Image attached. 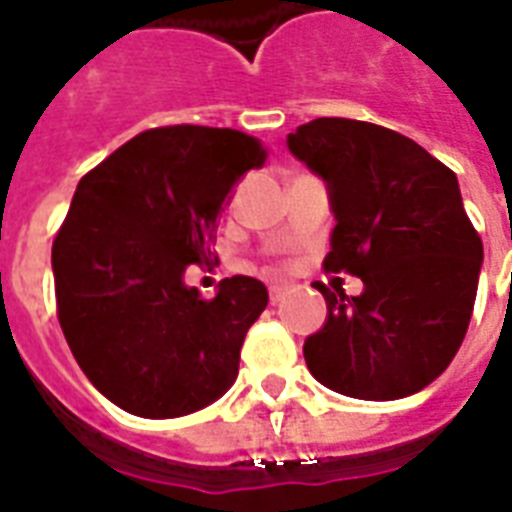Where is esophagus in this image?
<instances>
[{
    "instance_id": "1",
    "label": "esophagus",
    "mask_w": 512,
    "mask_h": 512,
    "mask_svg": "<svg viewBox=\"0 0 512 512\" xmlns=\"http://www.w3.org/2000/svg\"><path fill=\"white\" fill-rule=\"evenodd\" d=\"M289 292V284H281V281H276V284H271L268 287V297H271V303H279V300H284V295Z\"/></svg>"
}]
</instances>
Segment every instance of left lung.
I'll use <instances>...</instances> for the list:
<instances>
[{
	"label": "left lung",
	"mask_w": 512,
	"mask_h": 512,
	"mask_svg": "<svg viewBox=\"0 0 512 512\" xmlns=\"http://www.w3.org/2000/svg\"><path fill=\"white\" fill-rule=\"evenodd\" d=\"M287 143L327 180L337 225L324 271L364 281L358 297L313 284L329 313L305 364L342 396H412L452 364L476 303L484 244L457 175L406 135L356 119L321 116Z\"/></svg>",
	"instance_id": "1"
}]
</instances>
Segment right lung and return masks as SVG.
I'll return each mask as SVG.
<instances>
[{
  "label": "right lung",
  "mask_w": 512,
  "mask_h": 512,
  "mask_svg": "<svg viewBox=\"0 0 512 512\" xmlns=\"http://www.w3.org/2000/svg\"><path fill=\"white\" fill-rule=\"evenodd\" d=\"M263 164L247 132L175 124L135 135L76 185L52 241L58 321L87 380L124 412L183 417L236 380L268 289L231 276L207 300L183 273L212 257L228 193Z\"/></svg>",
  "instance_id": "add662e5"
}]
</instances>
